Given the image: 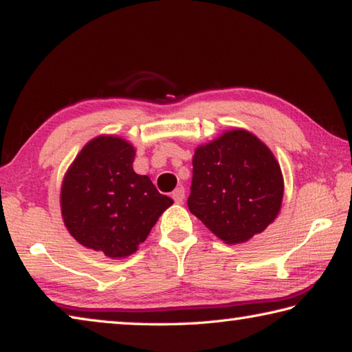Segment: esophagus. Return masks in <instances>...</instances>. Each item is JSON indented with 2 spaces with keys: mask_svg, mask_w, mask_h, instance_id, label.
<instances>
[{
  "mask_svg": "<svg viewBox=\"0 0 352 352\" xmlns=\"http://www.w3.org/2000/svg\"><path fill=\"white\" fill-rule=\"evenodd\" d=\"M172 199H174L175 204H183V200H184V188L183 186L177 188L174 192H172Z\"/></svg>",
  "mask_w": 352,
  "mask_h": 352,
  "instance_id": "1",
  "label": "esophagus"
}]
</instances>
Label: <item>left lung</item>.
I'll use <instances>...</instances> for the list:
<instances>
[{
    "label": "left lung",
    "instance_id": "8db88e82",
    "mask_svg": "<svg viewBox=\"0 0 352 352\" xmlns=\"http://www.w3.org/2000/svg\"><path fill=\"white\" fill-rule=\"evenodd\" d=\"M192 166L189 211L225 243L247 242L278 217L283 172L252 132L226 130L195 148Z\"/></svg>",
    "mask_w": 352,
    "mask_h": 352
}]
</instances>
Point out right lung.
Here are the masks:
<instances>
[{
  "instance_id": "add662e5",
  "label": "right lung",
  "mask_w": 352,
  "mask_h": 352,
  "mask_svg": "<svg viewBox=\"0 0 352 352\" xmlns=\"http://www.w3.org/2000/svg\"><path fill=\"white\" fill-rule=\"evenodd\" d=\"M135 147L115 135L83 146L62 182L63 223L80 245L111 259L133 254L174 204L133 170Z\"/></svg>"
}]
</instances>
